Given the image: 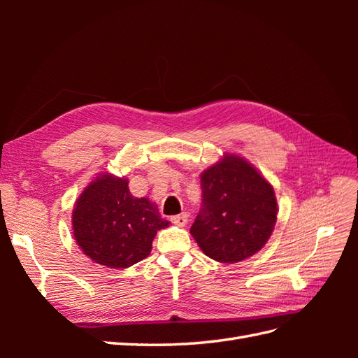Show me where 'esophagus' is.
Wrapping results in <instances>:
<instances>
[{
    "label": "esophagus",
    "mask_w": 358,
    "mask_h": 358,
    "mask_svg": "<svg viewBox=\"0 0 358 358\" xmlns=\"http://www.w3.org/2000/svg\"><path fill=\"white\" fill-rule=\"evenodd\" d=\"M188 218H189V215H188L187 212H182L180 215H175V216H171L170 221H171L173 224L179 225V227H185V225L188 224Z\"/></svg>",
    "instance_id": "1"
}]
</instances>
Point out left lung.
<instances>
[{"instance_id": "8db88e82", "label": "left lung", "mask_w": 358, "mask_h": 358, "mask_svg": "<svg viewBox=\"0 0 358 358\" xmlns=\"http://www.w3.org/2000/svg\"><path fill=\"white\" fill-rule=\"evenodd\" d=\"M203 204L191 234L220 263H239L272 234L278 203L272 185L239 155H224L201 173Z\"/></svg>"}]
</instances>
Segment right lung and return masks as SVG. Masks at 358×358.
Returning a JSON list of instances; mask_svg holds the SVG:
<instances>
[{
	"instance_id": "right-lung-1",
	"label": "right lung",
	"mask_w": 358,
	"mask_h": 358,
	"mask_svg": "<svg viewBox=\"0 0 358 358\" xmlns=\"http://www.w3.org/2000/svg\"><path fill=\"white\" fill-rule=\"evenodd\" d=\"M162 220L149 199L133 197L125 178L106 173L80 194L73 210V231L85 255L110 268H125L150 254Z\"/></svg>"
}]
</instances>
